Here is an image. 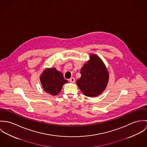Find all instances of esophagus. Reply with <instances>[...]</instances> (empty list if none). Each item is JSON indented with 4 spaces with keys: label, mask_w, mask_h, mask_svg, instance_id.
I'll use <instances>...</instances> for the list:
<instances>
[{
    "label": "esophagus",
    "mask_w": 147,
    "mask_h": 147,
    "mask_svg": "<svg viewBox=\"0 0 147 147\" xmlns=\"http://www.w3.org/2000/svg\"><path fill=\"white\" fill-rule=\"evenodd\" d=\"M69 81L71 83H74L75 82V78H73V77H72V78H71L70 80H69Z\"/></svg>",
    "instance_id": "obj_1"
}]
</instances>
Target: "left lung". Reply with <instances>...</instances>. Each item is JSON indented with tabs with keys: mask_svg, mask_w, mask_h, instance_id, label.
Returning a JSON list of instances; mask_svg holds the SVG:
<instances>
[{
	"mask_svg": "<svg viewBox=\"0 0 147 147\" xmlns=\"http://www.w3.org/2000/svg\"><path fill=\"white\" fill-rule=\"evenodd\" d=\"M81 77L76 83L86 96L95 97L106 88L109 78L107 68L95 54H91L90 60L82 67Z\"/></svg>",
	"mask_w": 147,
	"mask_h": 147,
	"instance_id": "1",
	"label": "left lung"
}]
</instances>
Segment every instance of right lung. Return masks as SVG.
Segmentation results:
<instances>
[{
    "instance_id": "add662e5",
    "label": "right lung",
    "mask_w": 147,
    "mask_h": 147,
    "mask_svg": "<svg viewBox=\"0 0 147 147\" xmlns=\"http://www.w3.org/2000/svg\"><path fill=\"white\" fill-rule=\"evenodd\" d=\"M40 81L45 92L52 96L59 94L63 85L68 82L63 74L55 67L45 69L40 76Z\"/></svg>"
}]
</instances>
